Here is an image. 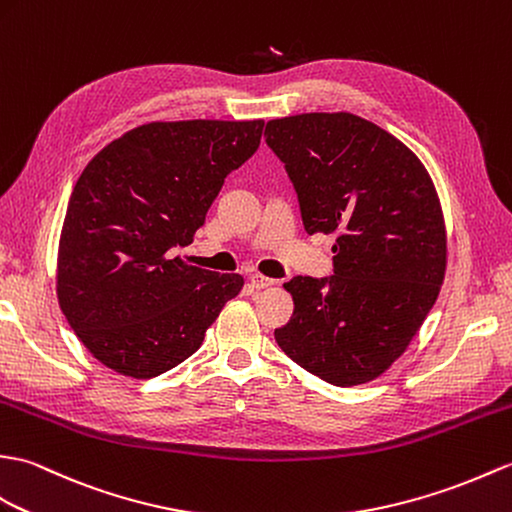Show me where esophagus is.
<instances>
[{
	"instance_id": "1",
	"label": "esophagus",
	"mask_w": 512,
	"mask_h": 512,
	"mask_svg": "<svg viewBox=\"0 0 512 512\" xmlns=\"http://www.w3.org/2000/svg\"><path fill=\"white\" fill-rule=\"evenodd\" d=\"M251 283H253V288L261 290V288H272V285H277V279H270L264 275H251Z\"/></svg>"
}]
</instances>
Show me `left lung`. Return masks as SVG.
Segmentation results:
<instances>
[{"mask_svg": "<svg viewBox=\"0 0 512 512\" xmlns=\"http://www.w3.org/2000/svg\"><path fill=\"white\" fill-rule=\"evenodd\" d=\"M264 135L285 163L305 231L338 235L334 275L283 283L294 314L275 340L327 384L373 382L441 292L447 231L436 187L406 144L353 113L281 117Z\"/></svg>", "mask_w": 512, "mask_h": 512, "instance_id": "8db88e82", "label": "left lung"}]
</instances>
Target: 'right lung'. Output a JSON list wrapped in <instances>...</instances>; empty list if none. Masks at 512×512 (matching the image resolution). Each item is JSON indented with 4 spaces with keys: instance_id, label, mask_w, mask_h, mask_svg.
Masks as SVG:
<instances>
[{
    "instance_id": "right-lung-1",
    "label": "right lung",
    "mask_w": 512,
    "mask_h": 512,
    "mask_svg": "<svg viewBox=\"0 0 512 512\" xmlns=\"http://www.w3.org/2000/svg\"><path fill=\"white\" fill-rule=\"evenodd\" d=\"M264 120L150 122L82 170L63 220L56 296L78 340L111 371L150 379L194 355L242 275L189 266L229 172L251 159Z\"/></svg>"
}]
</instances>
